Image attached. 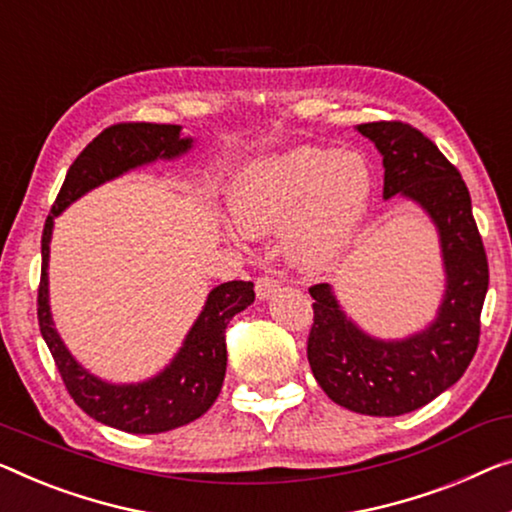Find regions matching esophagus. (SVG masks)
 <instances>
[{"instance_id": "esophagus-1", "label": "esophagus", "mask_w": 512, "mask_h": 512, "mask_svg": "<svg viewBox=\"0 0 512 512\" xmlns=\"http://www.w3.org/2000/svg\"><path fill=\"white\" fill-rule=\"evenodd\" d=\"M278 289H280V282H278L276 278L262 276V278H257V282H255V292H257V299H259V301L271 299V296L276 294Z\"/></svg>"}]
</instances>
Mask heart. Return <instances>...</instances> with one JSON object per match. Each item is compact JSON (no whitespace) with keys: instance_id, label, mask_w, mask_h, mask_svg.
I'll return each instance as SVG.
<instances>
[{"instance_id":"1","label":"heart","mask_w":512,"mask_h":512,"mask_svg":"<svg viewBox=\"0 0 512 512\" xmlns=\"http://www.w3.org/2000/svg\"><path fill=\"white\" fill-rule=\"evenodd\" d=\"M372 174L361 154L294 147L248 160L232 183L225 230L262 236L282 230V253L303 273L345 255L368 213Z\"/></svg>"}]
</instances>
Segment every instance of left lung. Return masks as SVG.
Returning a JSON list of instances; mask_svg holds the SVG:
<instances>
[{
    "label": "left lung",
    "instance_id": "1",
    "mask_svg": "<svg viewBox=\"0 0 512 512\" xmlns=\"http://www.w3.org/2000/svg\"><path fill=\"white\" fill-rule=\"evenodd\" d=\"M356 131L381 154L384 200L416 204L437 230L444 296L421 331L377 338L347 315L329 282L310 287L315 324L308 361L317 384L340 407L402 416L448 391L469 368L490 271L469 190L437 144L402 121H372Z\"/></svg>",
    "mask_w": 512,
    "mask_h": 512
}]
</instances>
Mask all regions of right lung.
<instances>
[{
  "label": "right lung",
  "instance_id": "add662e5",
  "mask_svg": "<svg viewBox=\"0 0 512 512\" xmlns=\"http://www.w3.org/2000/svg\"><path fill=\"white\" fill-rule=\"evenodd\" d=\"M174 124H117L91 140L68 167L41 239V285H38V326L57 370L75 404L94 421L131 434H158L193 423L207 414L223 388L227 370L225 329L234 315L255 301V285L232 280L213 287L202 312L183 338L179 352L154 377L133 384H114L91 372L75 358L55 329L50 310V241L55 218L82 195L126 172L156 160H174L193 149Z\"/></svg>",
  "mask_w": 512,
  "mask_h": 512
}]
</instances>
